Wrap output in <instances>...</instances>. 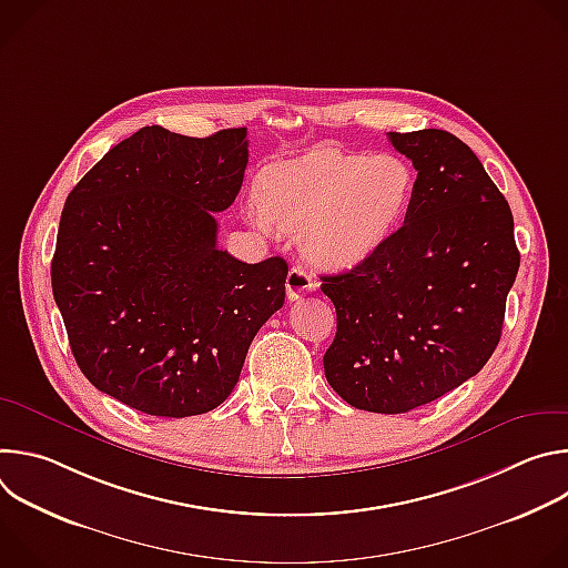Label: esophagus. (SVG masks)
I'll return each instance as SVG.
<instances>
[{
  "label": "esophagus",
  "mask_w": 568,
  "mask_h": 568,
  "mask_svg": "<svg viewBox=\"0 0 568 568\" xmlns=\"http://www.w3.org/2000/svg\"><path fill=\"white\" fill-rule=\"evenodd\" d=\"M285 287H287V298L296 301V298H301V296H305L307 292L314 290V278L301 265H296V267L290 270Z\"/></svg>",
  "instance_id": "34e87169"
}]
</instances>
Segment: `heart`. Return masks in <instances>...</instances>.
<instances>
[{
    "label": "heart",
    "instance_id": "obj_1",
    "mask_svg": "<svg viewBox=\"0 0 568 568\" xmlns=\"http://www.w3.org/2000/svg\"><path fill=\"white\" fill-rule=\"evenodd\" d=\"M418 175L399 154L316 148L270 164L247 217L263 231H301L305 256L326 270L371 258L395 235L416 197Z\"/></svg>",
    "mask_w": 568,
    "mask_h": 568
}]
</instances>
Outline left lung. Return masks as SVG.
<instances>
[{"label": "left lung", "mask_w": 568, "mask_h": 568, "mask_svg": "<svg viewBox=\"0 0 568 568\" xmlns=\"http://www.w3.org/2000/svg\"><path fill=\"white\" fill-rule=\"evenodd\" d=\"M388 141L414 161L416 197L382 250L321 276L337 310L323 371L351 407L407 414L493 357L519 250L513 211L469 145L434 128Z\"/></svg>", "instance_id": "obj_1"}]
</instances>
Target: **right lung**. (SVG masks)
<instances>
[{
    "instance_id": "1",
    "label": "right lung",
    "mask_w": 568,
    "mask_h": 568,
    "mask_svg": "<svg viewBox=\"0 0 568 568\" xmlns=\"http://www.w3.org/2000/svg\"><path fill=\"white\" fill-rule=\"evenodd\" d=\"M247 130L195 139L148 125L69 193L51 287L78 368L161 418L206 414L237 384L263 323L285 303L287 263L217 250L213 213L247 169Z\"/></svg>"
}]
</instances>
